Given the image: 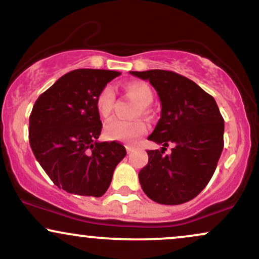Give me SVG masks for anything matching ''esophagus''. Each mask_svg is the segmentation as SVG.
Returning <instances> with one entry per match:
<instances>
[{
    "label": "esophagus",
    "mask_w": 259,
    "mask_h": 259,
    "mask_svg": "<svg viewBox=\"0 0 259 259\" xmlns=\"http://www.w3.org/2000/svg\"><path fill=\"white\" fill-rule=\"evenodd\" d=\"M126 152L127 153H132L133 152V151H134V147H132V146H129V145H126Z\"/></svg>",
    "instance_id": "1"
}]
</instances>
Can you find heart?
Returning a JSON list of instances; mask_svg holds the SVG:
<instances>
[{"label": "heart", "instance_id": "obj_1", "mask_svg": "<svg viewBox=\"0 0 259 259\" xmlns=\"http://www.w3.org/2000/svg\"><path fill=\"white\" fill-rule=\"evenodd\" d=\"M124 91L126 92L130 99L135 101L141 107V111H146V108L153 102V91L151 86L145 81L133 80L123 85ZM114 92L111 88H105L100 91L96 99V109L102 118H108L112 114L114 108ZM147 127L142 121H126L121 119H112L107 121L105 125V135L108 140H117V141L132 142L146 133Z\"/></svg>", "mask_w": 259, "mask_h": 259}]
</instances>
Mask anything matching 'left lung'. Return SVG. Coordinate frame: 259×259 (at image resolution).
I'll return each instance as SVG.
<instances>
[{
	"label": "left lung",
	"mask_w": 259,
	"mask_h": 259,
	"mask_svg": "<svg viewBox=\"0 0 259 259\" xmlns=\"http://www.w3.org/2000/svg\"><path fill=\"white\" fill-rule=\"evenodd\" d=\"M148 80L158 94L160 118L148 140L162 150L147 151L140 185L160 204H181L197 196L214 174L224 147V119L215 100L186 76L170 70L130 72ZM175 147L163 155L165 147Z\"/></svg>",
	"instance_id": "obj_1"
}]
</instances>
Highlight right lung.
<instances>
[{
    "label": "right lung",
    "mask_w": 259,
    "mask_h": 259,
    "mask_svg": "<svg viewBox=\"0 0 259 259\" xmlns=\"http://www.w3.org/2000/svg\"><path fill=\"white\" fill-rule=\"evenodd\" d=\"M119 72L75 69L38 96L29 118V142L37 162L59 189L101 197L125 157L119 142H99L102 121L97 95Z\"/></svg>",
    "instance_id": "obj_1"
}]
</instances>
